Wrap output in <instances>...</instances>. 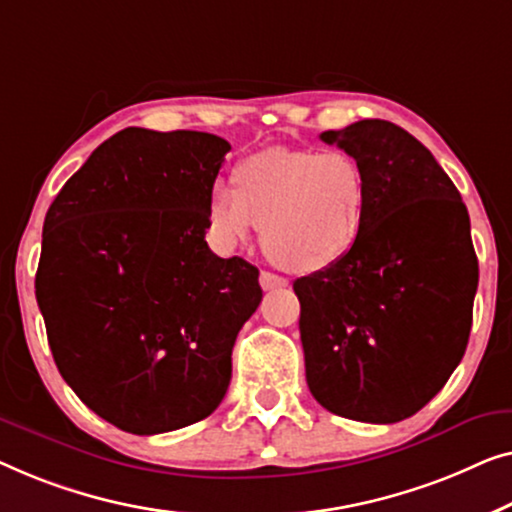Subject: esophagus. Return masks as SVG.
<instances>
[{
    "label": "esophagus",
    "mask_w": 512,
    "mask_h": 512,
    "mask_svg": "<svg viewBox=\"0 0 512 512\" xmlns=\"http://www.w3.org/2000/svg\"><path fill=\"white\" fill-rule=\"evenodd\" d=\"M259 285H262V290H283V287H287L290 283H287V278L283 276H276V273L271 271H262L259 273Z\"/></svg>",
    "instance_id": "34e87169"
}]
</instances>
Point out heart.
I'll return each instance as SVG.
<instances>
[{
    "instance_id": "heart-1",
    "label": "heart",
    "mask_w": 512,
    "mask_h": 512,
    "mask_svg": "<svg viewBox=\"0 0 512 512\" xmlns=\"http://www.w3.org/2000/svg\"><path fill=\"white\" fill-rule=\"evenodd\" d=\"M232 181L208 194L211 234L227 250L259 227L271 262L315 273L348 257L364 232L369 185L341 150L269 148L236 164Z\"/></svg>"
}]
</instances>
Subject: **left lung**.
<instances>
[{
    "mask_svg": "<svg viewBox=\"0 0 512 512\" xmlns=\"http://www.w3.org/2000/svg\"><path fill=\"white\" fill-rule=\"evenodd\" d=\"M369 185L364 232L348 257L294 280L308 390L357 422L415 415L462 362L478 257L462 194L434 155L387 120L322 132Z\"/></svg>",
    "mask_w": 512,
    "mask_h": 512,
    "instance_id": "left-lung-1",
    "label": "left lung"
}]
</instances>
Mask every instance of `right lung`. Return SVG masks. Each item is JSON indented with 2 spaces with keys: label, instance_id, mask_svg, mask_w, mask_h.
<instances>
[{
  "label": "right lung",
  "instance_id": "obj_1",
  "mask_svg": "<svg viewBox=\"0 0 512 512\" xmlns=\"http://www.w3.org/2000/svg\"><path fill=\"white\" fill-rule=\"evenodd\" d=\"M232 146L206 132L127 127L57 194L37 301L67 385L139 436L204 420L262 301L259 271L208 248V194Z\"/></svg>",
  "mask_w": 512,
  "mask_h": 512
}]
</instances>
